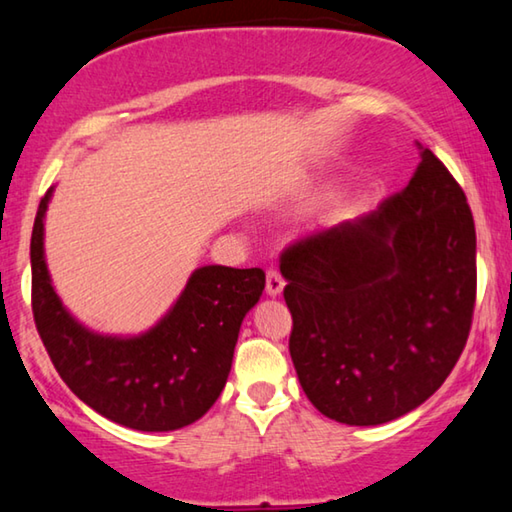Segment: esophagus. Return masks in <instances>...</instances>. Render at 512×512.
I'll return each instance as SVG.
<instances>
[{"label":"esophagus","mask_w":512,"mask_h":512,"mask_svg":"<svg viewBox=\"0 0 512 512\" xmlns=\"http://www.w3.org/2000/svg\"><path fill=\"white\" fill-rule=\"evenodd\" d=\"M282 289H284L282 275L277 273V271H268V273H266V293H268V296H271V298L280 296Z\"/></svg>","instance_id":"esophagus-1"}]
</instances>
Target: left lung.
<instances>
[{"instance_id":"8db88e82","label":"left lung","mask_w":512,"mask_h":512,"mask_svg":"<svg viewBox=\"0 0 512 512\" xmlns=\"http://www.w3.org/2000/svg\"><path fill=\"white\" fill-rule=\"evenodd\" d=\"M420 158L400 194L280 259L302 391L352 427L391 422L427 402L470 334L474 219L445 164L429 149Z\"/></svg>"}]
</instances>
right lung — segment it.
<instances>
[{"label": "right lung", "mask_w": 512, "mask_h": 512, "mask_svg": "<svg viewBox=\"0 0 512 512\" xmlns=\"http://www.w3.org/2000/svg\"><path fill=\"white\" fill-rule=\"evenodd\" d=\"M40 201L31 235V302L42 343L81 402L137 431H176L210 411L228 381L241 323L259 298L262 268L201 266L158 323L137 336L99 334L58 298L45 259Z\"/></svg>", "instance_id": "1"}]
</instances>
